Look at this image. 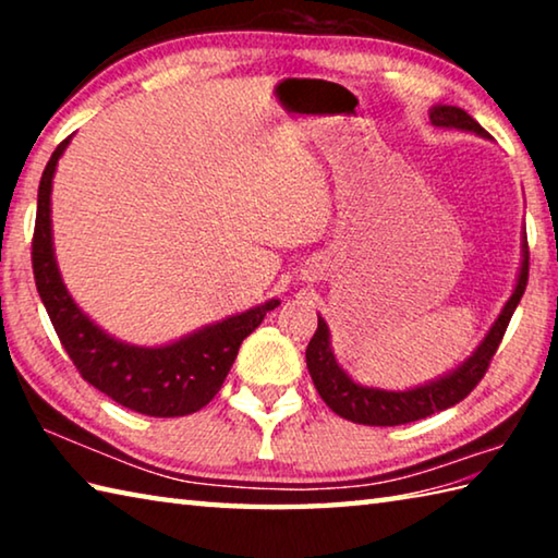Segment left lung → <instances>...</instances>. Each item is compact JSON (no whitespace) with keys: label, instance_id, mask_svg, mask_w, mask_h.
<instances>
[{"label":"left lung","instance_id":"left-lung-1","mask_svg":"<svg viewBox=\"0 0 558 558\" xmlns=\"http://www.w3.org/2000/svg\"><path fill=\"white\" fill-rule=\"evenodd\" d=\"M430 122L436 128H456L465 132H475L480 137H489V132L480 125L475 118H470L465 110L456 106H436L430 108ZM529 280V245L524 235L522 245V268H519V278L512 298L507 300L502 313L489 327L480 347L465 359L458 369L440 376L436 381H428L423 386H415L409 391H386V389H372V386L356 384L342 366L337 364L332 347H329V329L323 317H317V332L313 335L307 344V369L313 376V384L323 401L332 409L337 415L362 423V426H401V423H411L418 418H426L430 413L446 411L450 405L460 403L465 396L475 389L483 379L489 362L497 352L499 342L507 332L509 319H512L514 310L522 300Z\"/></svg>","mask_w":558,"mask_h":558}]
</instances>
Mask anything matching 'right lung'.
I'll return each mask as SVG.
<instances>
[{"label": "right lung", "instance_id": "right-lung-1", "mask_svg": "<svg viewBox=\"0 0 558 558\" xmlns=\"http://www.w3.org/2000/svg\"><path fill=\"white\" fill-rule=\"evenodd\" d=\"M69 143L71 137H65L53 149L41 174L32 241L36 290L56 335L83 379L125 409L155 418H177L199 411L219 393L243 339L263 323L266 313L280 305V300L263 302L165 347L125 344L102 332L69 295L53 258L51 184L56 165Z\"/></svg>", "mask_w": 558, "mask_h": 558}]
</instances>
